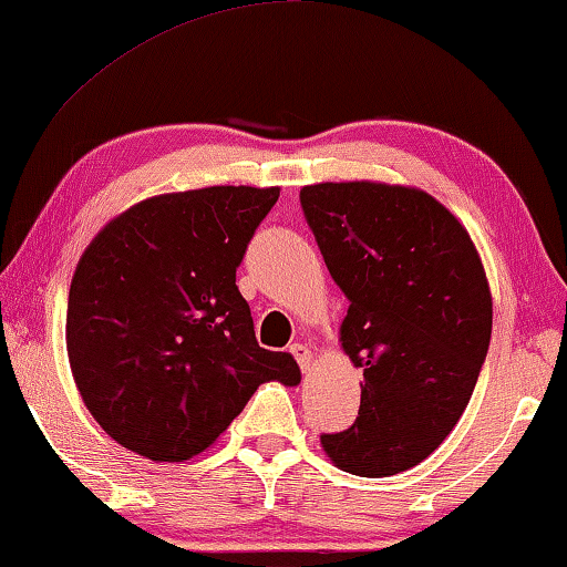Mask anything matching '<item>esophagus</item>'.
Returning a JSON list of instances; mask_svg holds the SVG:
<instances>
[{"mask_svg": "<svg viewBox=\"0 0 567 567\" xmlns=\"http://www.w3.org/2000/svg\"><path fill=\"white\" fill-rule=\"evenodd\" d=\"M290 352L295 354V360L300 362L302 372H310L312 370V362H315V352L310 348H305V344H292Z\"/></svg>", "mask_w": 567, "mask_h": 567, "instance_id": "34e87169", "label": "esophagus"}]
</instances>
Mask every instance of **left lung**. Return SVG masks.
Listing matches in <instances>:
<instances>
[{"label": "left lung", "mask_w": 567, "mask_h": 567, "mask_svg": "<svg viewBox=\"0 0 567 567\" xmlns=\"http://www.w3.org/2000/svg\"><path fill=\"white\" fill-rule=\"evenodd\" d=\"M324 265L350 300L340 344L362 368L354 425L320 435L334 467L388 477L422 463L463 415L493 330V295L463 223L425 189H300Z\"/></svg>", "instance_id": "1"}]
</instances>
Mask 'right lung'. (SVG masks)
<instances>
[{"instance_id":"right-lung-1","label":"right lung","mask_w":567,"mask_h":567,"mask_svg":"<svg viewBox=\"0 0 567 567\" xmlns=\"http://www.w3.org/2000/svg\"><path fill=\"white\" fill-rule=\"evenodd\" d=\"M280 187L219 185L142 199L84 249L66 302V354L84 405L122 447L182 463L215 443L262 382H300L257 344L235 285Z\"/></svg>"}]
</instances>
